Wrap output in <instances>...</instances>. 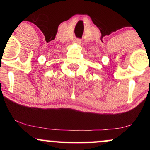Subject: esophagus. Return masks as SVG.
Masks as SVG:
<instances>
[{
	"mask_svg": "<svg viewBox=\"0 0 150 150\" xmlns=\"http://www.w3.org/2000/svg\"><path fill=\"white\" fill-rule=\"evenodd\" d=\"M81 42H82V41H81L80 39H76L75 40V42L77 43V44H80V43H81Z\"/></svg>",
	"mask_w": 150,
	"mask_h": 150,
	"instance_id": "34e87169",
	"label": "esophagus"
}]
</instances>
